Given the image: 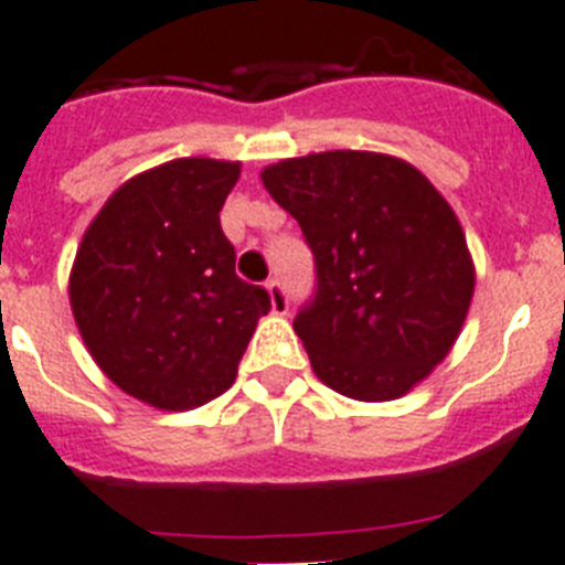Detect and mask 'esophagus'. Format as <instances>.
Segmentation results:
<instances>
[{
  "mask_svg": "<svg viewBox=\"0 0 565 565\" xmlns=\"http://www.w3.org/2000/svg\"><path fill=\"white\" fill-rule=\"evenodd\" d=\"M266 291H268V299H271V311L286 313L288 311V294H286V288H282V282H279V279H268Z\"/></svg>",
  "mask_w": 565,
  "mask_h": 565,
  "instance_id": "obj_1",
  "label": "esophagus"
}]
</instances>
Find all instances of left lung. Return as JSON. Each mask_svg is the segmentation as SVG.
Masks as SVG:
<instances>
[{
  "label": "left lung",
  "instance_id": "left-lung-1",
  "mask_svg": "<svg viewBox=\"0 0 565 565\" xmlns=\"http://www.w3.org/2000/svg\"><path fill=\"white\" fill-rule=\"evenodd\" d=\"M299 223L317 294L294 319L331 391L391 402L433 373L461 333L476 266L456 212L413 163L333 149L263 169Z\"/></svg>",
  "mask_w": 565,
  "mask_h": 565
}]
</instances>
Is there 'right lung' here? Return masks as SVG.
Segmentation results:
<instances>
[{
  "instance_id": "right-lung-1",
  "label": "right lung",
  "mask_w": 565,
  "mask_h": 565,
  "mask_svg": "<svg viewBox=\"0 0 565 565\" xmlns=\"http://www.w3.org/2000/svg\"><path fill=\"white\" fill-rule=\"evenodd\" d=\"M239 163L178 158L129 178L84 232L70 306L89 356L124 393L192 411L226 393L266 288L234 274L221 209Z\"/></svg>"
}]
</instances>
